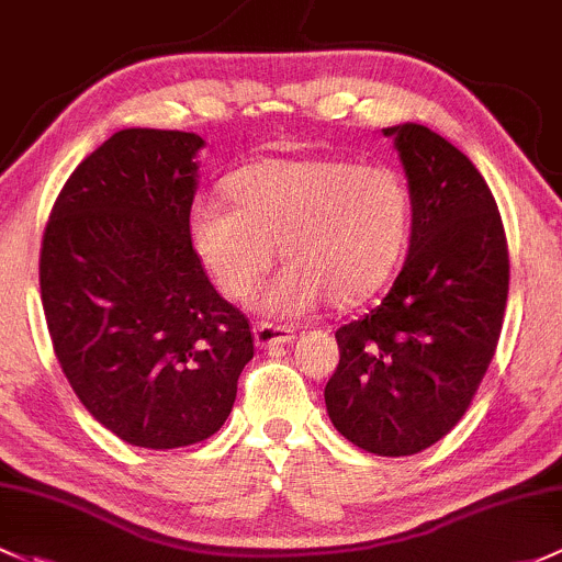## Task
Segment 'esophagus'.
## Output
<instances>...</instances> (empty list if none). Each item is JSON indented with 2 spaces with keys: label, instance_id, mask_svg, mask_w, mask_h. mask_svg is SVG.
<instances>
[{
  "label": "esophagus",
  "instance_id": "esophagus-1",
  "mask_svg": "<svg viewBox=\"0 0 562 562\" xmlns=\"http://www.w3.org/2000/svg\"><path fill=\"white\" fill-rule=\"evenodd\" d=\"M252 336H256V347H261V350H271V347L288 345V341L296 339L293 328L277 326V323H258L252 328Z\"/></svg>",
  "mask_w": 562,
  "mask_h": 562
}]
</instances>
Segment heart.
<instances>
[{
  "mask_svg": "<svg viewBox=\"0 0 562 562\" xmlns=\"http://www.w3.org/2000/svg\"><path fill=\"white\" fill-rule=\"evenodd\" d=\"M232 204L199 199L188 215L193 252L226 299H245L274 261L252 304L299 317L326 301L374 296L406 250L412 193L395 169L347 158H269L228 177Z\"/></svg>",
  "mask_w": 562,
  "mask_h": 562,
  "instance_id": "heart-1",
  "label": "heart"
}]
</instances>
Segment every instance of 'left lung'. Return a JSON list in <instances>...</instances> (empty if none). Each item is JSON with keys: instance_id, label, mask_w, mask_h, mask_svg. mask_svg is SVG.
<instances>
[{"instance_id": "1", "label": "left lung", "mask_w": 562, "mask_h": 562, "mask_svg": "<svg viewBox=\"0 0 562 562\" xmlns=\"http://www.w3.org/2000/svg\"><path fill=\"white\" fill-rule=\"evenodd\" d=\"M412 193L409 256L380 306L336 330L334 428L366 452L428 450L471 406L509 296L504 221L480 169L420 123L385 128Z\"/></svg>"}]
</instances>
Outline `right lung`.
I'll list each match as a JSON object with an SVG mask.
<instances>
[{
    "mask_svg": "<svg viewBox=\"0 0 562 562\" xmlns=\"http://www.w3.org/2000/svg\"><path fill=\"white\" fill-rule=\"evenodd\" d=\"M202 147L191 132L112 134L64 182L40 252L69 385L93 420L147 450L217 434L252 358L250 323L188 239Z\"/></svg>",
    "mask_w": 562,
    "mask_h": 562,
    "instance_id": "add662e5",
    "label": "right lung"
}]
</instances>
